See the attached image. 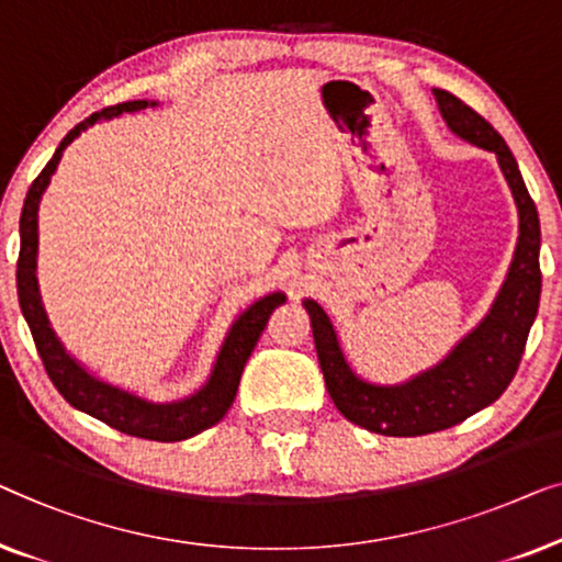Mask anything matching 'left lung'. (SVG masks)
<instances>
[{"label": "left lung", "instance_id": "left-lung-1", "mask_svg": "<svg viewBox=\"0 0 562 562\" xmlns=\"http://www.w3.org/2000/svg\"><path fill=\"white\" fill-rule=\"evenodd\" d=\"M436 101L450 132L496 155L519 211V239L509 274L486 318L456 344L446 359L402 384L363 382L344 359L341 344L326 311L303 300L311 315L315 351L328 394L346 420L379 436H428L463 423L502 397L525 353L540 305V218L525 180L502 134L453 93L436 89Z\"/></svg>", "mask_w": 562, "mask_h": 562}]
</instances>
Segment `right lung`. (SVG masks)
Segmentation results:
<instances>
[{
	"mask_svg": "<svg viewBox=\"0 0 562 562\" xmlns=\"http://www.w3.org/2000/svg\"><path fill=\"white\" fill-rule=\"evenodd\" d=\"M149 101H124V104L106 106L101 112L91 114L89 120L76 124L63 142L55 149L50 162L45 165L41 176L30 186L25 205H22L20 216V259H18V295L20 307L25 315L30 334L41 353L43 367L50 376L66 402H70L81 413L97 417V420L106 423L109 428L126 432V436L145 438V440H160V442H176L186 440L203 432L211 425H216L221 417L228 413L232 402L239 390V379L244 371V363L251 357L255 346L262 336V330L270 321L272 311L284 303L282 292H272V295L259 297L255 305H249L239 318L232 323L228 334L221 346L213 371L199 392L191 397L178 402H147L137 397V394L124 392L120 386L101 382V379L91 376L81 363H78L70 353L63 349L58 336L53 334L50 321H47L45 307L41 303V290H37V205L45 193L50 176L58 168L63 149L74 142L83 130L99 120H112L124 112H139ZM155 106V101H153Z\"/></svg>",
	"mask_w": 562,
	"mask_h": 562,
	"instance_id": "right-lung-1",
	"label": "right lung"
}]
</instances>
